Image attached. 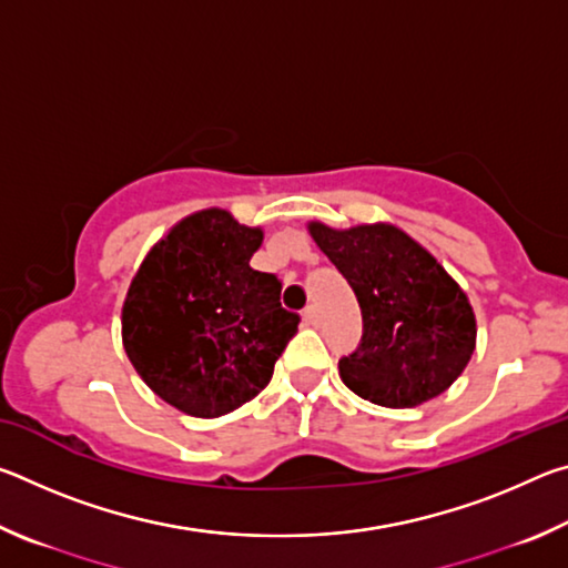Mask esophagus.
I'll return each instance as SVG.
<instances>
[{"instance_id": "esophagus-1", "label": "esophagus", "mask_w": 568, "mask_h": 568, "mask_svg": "<svg viewBox=\"0 0 568 568\" xmlns=\"http://www.w3.org/2000/svg\"><path fill=\"white\" fill-rule=\"evenodd\" d=\"M303 318L311 323V325H318L321 323V315H318V307L315 305H307L305 311H303Z\"/></svg>"}]
</instances>
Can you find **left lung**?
<instances>
[{
    "instance_id": "left-lung-1",
    "label": "left lung",
    "mask_w": 568,
    "mask_h": 568,
    "mask_svg": "<svg viewBox=\"0 0 568 568\" xmlns=\"http://www.w3.org/2000/svg\"><path fill=\"white\" fill-rule=\"evenodd\" d=\"M358 297L363 338L338 361L355 396L386 408H413L444 393L476 348L466 293L426 247L376 223L333 230L307 225Z\"/></svg>"
}]
</instances>
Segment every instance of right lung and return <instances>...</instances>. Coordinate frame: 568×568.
Listing matches in <instances>:
<instances>
[{"mask_svg":"<svg viewBox=\"0 0 568 568\" xmlns=\"http://www.w3.org/2000/svg\"><path fill=\"white\" fill-rule=\"evenodd\" d=\"M263 243L227 210L170 230L142 261L122 305V345L140 378L187 416L217 418L255 398L297 333L273 273L250 267Z\"/></svg>","mask_w":568,"mask_h":568,"instance_id":"right-lung-1","label":"right lung"}]
</instances>
